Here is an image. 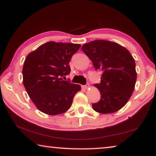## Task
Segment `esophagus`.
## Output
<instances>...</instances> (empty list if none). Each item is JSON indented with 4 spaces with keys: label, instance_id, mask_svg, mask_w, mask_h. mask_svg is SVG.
<instances>
[{
    "label": "esophagus",
    "instance_id": "1",
    "mask_svg": "<svg viewBox=\"0 0 156 156\" xmlns=\"http://www.w3.org/2000/svg\"><path fill=\"white\" fill-rule=\"evenodd\" d=\"M89 87H90V85H89V84H87L86 85H83V86H82V87H83V89H87Z\"/></svg>",
    "mask_w": 156,
    "mask_h": 156
}]
</instances>
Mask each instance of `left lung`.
<instances>
[{"instance_id": "left-lung-1", "label": "left lung", "mask_w": 156, "mask_h": 156, "mask_svg": "<svg viewBox=\"0 0 156 156\" xmlns=\"http://www.w3.org/2000/svg\"><path fill=\"white\" fill-rule=\"evenodd\" d=\"M81 49L95 69L102 72L100 83L94 84L101 97L92 107L103 114L118 112L126 104L135 88L137 73L133 56L120 44L108 41L89 42Z\"/></svg>"}]
</instances>
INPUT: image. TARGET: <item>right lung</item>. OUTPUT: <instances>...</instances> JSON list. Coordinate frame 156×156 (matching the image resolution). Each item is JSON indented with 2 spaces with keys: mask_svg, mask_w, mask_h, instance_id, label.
<instances>
[{
  "mask_svg": "<svg viewBox=\"0 0 156 156\" xmlns=\"http://www.w3.org/2000/svg\"><path fill=\"white\" fill-rule=\"evenodd\" d=\"M80 46L50 41L27 55L23 67V84L41 112L55 115L70 108L81 87L62 77L70 73L69 62Z\"/></svg>",
  "mask_w": 156,
  "mask_h": 156,
  "instance_id": "right-lung-1",
  "label": "right lung"
}]
</instances>
